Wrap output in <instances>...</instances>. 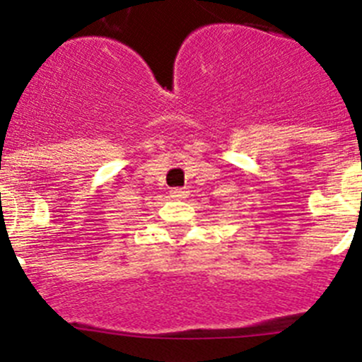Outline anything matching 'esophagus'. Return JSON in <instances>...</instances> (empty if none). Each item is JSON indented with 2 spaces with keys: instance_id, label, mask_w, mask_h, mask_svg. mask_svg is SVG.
Returning <instances> with one entry per match:
<instances>
[{
  "instance_id": "esophagus-1",
  "label": "esophagus",
  "mask_w": 362,
  "mask_h": 362,
  "mask_svg": "<svg viewBox=\"0 0 362 362\" xmlns=\"http://www.w3.org/2000/svg\"><path fill=\"white\" fill-rule=\"evenodd\" d=\"M171 197L177 198V200H180V198L187 197V191H185L184 187H173L171 189Z\"/></svg>"
}]
</instances>
